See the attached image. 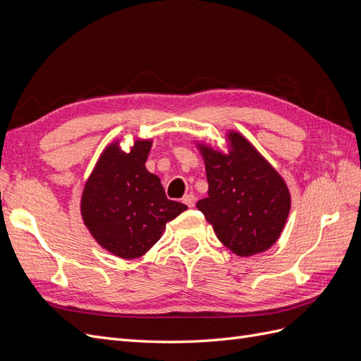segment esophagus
<instances>
[{"instance_id":"34e87169","label":"esophagus","mask_w":361,"mask_h":361,"mask_svg":"<svg viewBox=\"0 0 361 361\" xmlns=\"http://www.w3.org/2000/svg\"><path fill=\"white\" fill-rule=\"evenodd\" d=\"M182 202L187 204L188 207H194V203H195V197H194V194H185L183 195V199H182Z\"/></svg>"}]
</instances>
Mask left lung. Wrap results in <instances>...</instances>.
Listing matches in <instances>:
<instances>
[{"label":"left lung","mask_w":361,"mask_h":361,"mask_svg":"<svg viewBox=\"0 0 361 361\" xmlns=\"http://www.w3.org/2000/svg\"><path fill=\"white\" fill-rule=\"evenodd\" d=\"M231 154L203 147L207 197L197 209L216 238L238 256H253L277 241L290 209L280 174L248 141L231 133Z\"/></svg>","instance_id":"1"}]
</instances>
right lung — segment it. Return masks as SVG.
Segmentation results:
<instances>
[{"label":"right lung","mask_w":361,"mask_h":361,"mask_svg":"<svg viewBox=\"0 0 361 361\" xmlns=\"http://www.w3.org/2000/svg\"><path fill=\"white\" fill-rule=\"evenodd\" d=\"M150 146L138 140L129 154L108 146L82 192L85 226L105 250L123 259L143 256L166 224L187 209L169 200L159 178L146 170Z\"/></svg>","instance_id":"obj_1"}]
</instances>
